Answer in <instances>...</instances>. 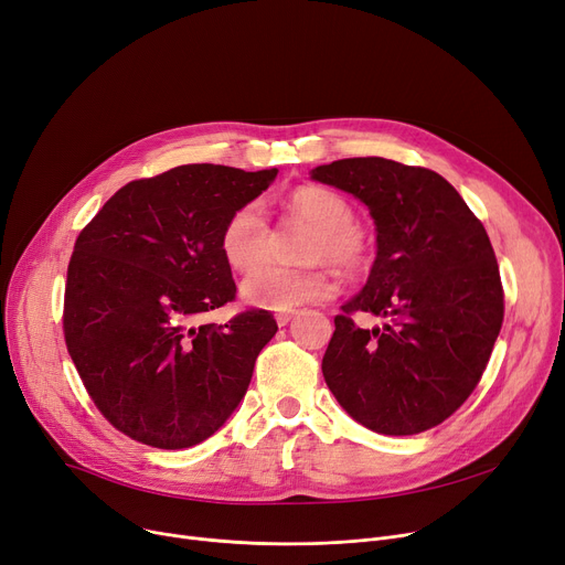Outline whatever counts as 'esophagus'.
<instances>
[{"instance_id":"1","label":"esophagus","mask_w":565,"mask_h":565,"mask_svg":"<svg viewBox=\"0 0 565 565\" xmlns=\"http://www.w3.org/2000/svg\"><path fill=\"white\" fill-rule=\"evenodd\" d=\"M292 316H296V311H279L275 318H277L279 326H288L292 321Z\"/></svg>"}]
</instances>
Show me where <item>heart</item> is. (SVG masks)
Returning a JSON list of instances; mask_svg holds the SVG:
<instances>
[{
  "label": "heart",
  "instance_id": "heart-1",
  "mask_svg": "<svg viewBox=\"0 0 565 565\" xmlns=\"http://www.w3.org/2000/svg\"><path fill=\"white\" fill-rule=\"evenodd\" d=\"M288 216L311 224L305 258L330 260L339 267L358 269L372 254V242L355 224L353 203L326 186H300L286 199ZM275 231L258 201L239 205L224 224L218 247L226 263L247 273L273 249ZM334 292L330 269L323 263L290 267L265 263L242 281V298L254 307L288 311L307 302H323Z\"/></svg>",
  "mask_w": 565,
  "mask_h": 565
}]
</instances>
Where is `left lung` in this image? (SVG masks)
Listing matches in <instances>:
<instances>
[{"label":"left lung","mask_w":565,"mask_h":565,"mask_svg":"<svg viewBox=\"0 0 565 565\" xmlns=\"http://www.w3.org/2000/svg\"><path fill=\"white\" fill-rule=\"evenodd\" d=\"M311 178L370 207L379 252L358 296L334 316L323 376L366 429L427 431L469 399L503 326L492 242L457 189L423 166L381 157L341 159ZM388 318L364 331L352 313Z\"/></svg>","instance_id":"obj_1"}]
</instances>
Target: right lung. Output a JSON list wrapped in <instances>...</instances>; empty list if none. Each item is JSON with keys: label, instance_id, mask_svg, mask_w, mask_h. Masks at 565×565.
I'll return each mask as SVG.
<instances>
[{"label": "right lung", "instance_id": "right-lung-1", "mask_svg": "<svg viewBox=\"0 0 565 565\" xmlns=\"http://www.w3.org/2000/svg\"><path fill=\"white\" fill-rule=\"evenodd\" d=\"M275 178L277 168L178 166L121 186L81 231L66 269L64 341L94 406L138 444H201L247 392L275 316L201 318L235 300L218 247L224 224Z\"/></svg>", "mask_w": 565, "mask_h": 565}]
</instances>
